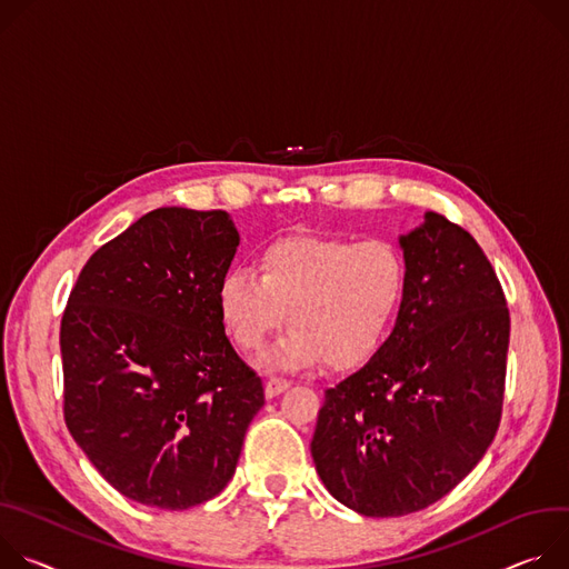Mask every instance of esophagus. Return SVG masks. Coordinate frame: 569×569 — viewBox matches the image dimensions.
<instances>
[{
    "label": "esophagus",
    "mask_w": 569,
    "mask_h": 569,
    "mask_svg": "<svg viewBox=\"0 0 569 569\" xmlns=\"http://www.w3.org/2000/svg\"><path fill=\"white\" fill-rule=\"evenodd\" d=\"M289 387H291V380H287V377L273 375V377H269V382H267V387H264V393H267V398H276V396H280L282 391H287Z\"/></svg>",
    "instance_id": "1"
}]
</instances>
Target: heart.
Masks as SVG:
<instances>
[{"instance_id":"b5f03b06","label":"heart","mask_w":569,"mask_h":569,"mask_svg":"<svg viewBox=\"0 0 569 569\" xmlns=\"http://www.w3.org/2000/svg\"><path fill=\"white\" fill-rule=\"evenodd\" d=\"M407 287L402 250L387 239L284 237L260 256V276L232 269L219 284L221 319L243 352H258L287 321L269 352L278 368L323 357L352 368L382 346Z\"/></svg>"}]
</instances>
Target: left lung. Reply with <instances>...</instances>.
Segmentation results:
<instances>
[{"instance_id": "8db88e82", "label": "left lung", "mask_w": 569, "mask_h": 569, "mask_svg": "<svg viewBox=\"0 0 569 569\" xmlns=\"http://www.w3.org/2000/svg\"><path fill=\"white\" fill-rule=\"evenodd\" d=\"M407 287L391 337L326 391L311 457L368 518L446 497L486 455L507 382L511 317L481 246L443 214L400 237Z\"/></svg>"}]
</instances>
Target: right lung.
Returning <instances> with one entry per match:
<instances>
[{"label": "right lung", "instance_id": "right-lung-1", "mask_svg": "<svg viewBox=\"0 0 569 569\" xmlns=\"http://www.w3.org/2000/svg\"><path fill=\"white\" fill-rule=\"evenodd\" d=\"M223 210L158 208L86 262L60 321L62 413L123 497L182 511L232 479L264 387L230 346Z\"/></svg>", "mask_w": 569, "mask_h": 569}]
</instances>
